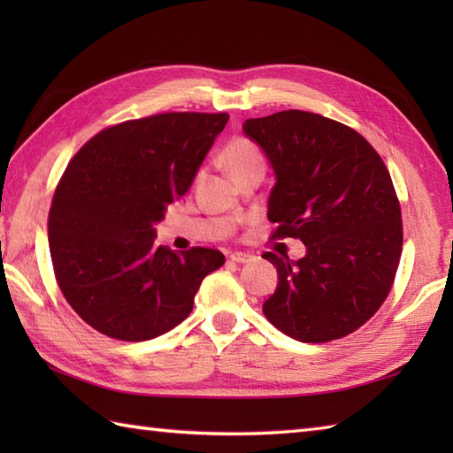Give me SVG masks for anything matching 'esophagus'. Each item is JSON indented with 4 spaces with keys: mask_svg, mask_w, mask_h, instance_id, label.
Returning a JSON list of instances; mask_svg holds the SVG:
<instances>
[{
    "mask_svg": "<svg viewBox=\"0 0 453 453\" xmlns=\"http://www.w3.org/2000/svg\"><path fill=\"white\" fill-rule=\"evenodd\" d=\"M229 258H232V261L234 263H239V265H242V263H251L253 261V255L251 253H232V255H229Z\"/></svg>",
    "mask_w": 453,
    "mask_h": 453,
    "instance_id": "obj_1",
    "label": "esophagus"
}]
</instances>
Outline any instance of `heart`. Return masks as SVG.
Wrapping results in <instances>:
<instances>
[{
  "mask_svg": "<svg viewBox=\"0 0 453 453\" xmlns=\"http://www.w3.org/2000/svg\"><path fill=\"white\" fill-rule=\"evenodd\" d=\"M224 159L234 177L247 169L265 167V157L261 150H258L257 143L249 138H235L229 142L224 151Z\"/></svg>",
  "mask_w": 453,
  "mask_h": 453,
  "instance_id": "b5f03b06",
  "label": "heart"
}]
</instances>
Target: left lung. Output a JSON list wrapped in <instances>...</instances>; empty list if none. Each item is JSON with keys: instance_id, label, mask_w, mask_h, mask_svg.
Listing matches in <instances>:
<instances>
[{"instance_id": "8db88e82", "label": "left lung", "mask_w": 453, "mask_h": 453, "mask_svg": "<svg viewBox=\"0 0 453 453\" xmlns=\"http://www.w3.org/2000/svg\"><path fill=\"white\" fill-rule=\"evenodd\" d=\"M243 132L276 175L273 239L307 249L300 261L263 255L280 280L263 313L296 341L342 339L380 310L399 266L401 206L386 163L358 132L315 112L249 119Z\"/></svg>"}]
</instances>
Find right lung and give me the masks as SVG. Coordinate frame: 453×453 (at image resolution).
I'll return each mask as SVG.
<instances>
[{
    "instance_id": "right-lung-1",
    "label": "right lung",
    "mask_w": 453,
    "mask_h": 453,
    "mask_svg": "<svg viewBox=\"0 0 453 453\" xmlns=\"http://www.w3.org/2000/svg\"><path fill=\"white\" fill-rule=\"evenodd\" d=\"M227 112H163L101 130L67 163L50 214L56 282L111 339L150 341L185 321L218 249L171 251L153 226L195 180Z\"/></svg>"
}]
</instances>
